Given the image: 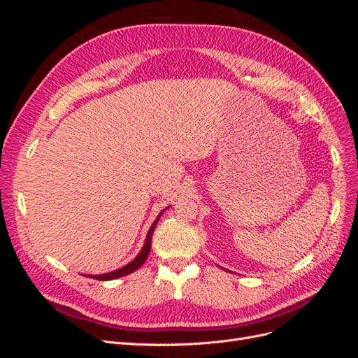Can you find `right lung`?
I'll return each mask as SVG.
<instances>
[{
    "instance_id": "right-lung-1",
    "label": "right lung",
    "mask_w": 358,
    "mask_h": 358,
    "mask_svg": "<svg viewBox=\"0 0 358 358\" xmlns=\"http://www.w3.org/2000/svg\"><path fill=\"white\" fill-rule=\"evenodd\" d=\"M162 212H164V210H161V213L157 216V220L154 221V224L150 225V229H149V231H148V234H146V241H145V245H143V248H142V251L138 252V255L133 259V262H129L127 266H124V267H121V268H117V270H113V272H109V273L95 275V276H94V275H85V276L94 278V279H96V280H112V279H117V278H121V276L133 273L134 270L142 267L143 263L146 262V258H148L149 252H150V243H152V234H154V230H155V227H157V224H158V220L161 218Z\"/></svg>"
}]
</instances>
